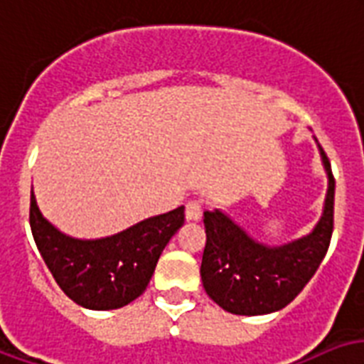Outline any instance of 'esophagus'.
Segmentation results:
<instances>
[{
  "mask_svg": "<svg viewBox=\"0 0 364 364\" xmlns=\"http://www.w3.org/2000/svg\"><path fill=\"white\" fill-rule=\"evenodd\" d=\"M203 215V205L198 199H192L186 203V220H192V223H198L199 218Z\"/></svg>",
  "mask_w": 364,
  "mask_h": 364,
  "instance_id": "1",
  "label": "esophagus"
}]
</instances>
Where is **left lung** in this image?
<instances>
[{"label":"left lung","instance_id":"8db88e82","mask_svg":"<svg viewBox=\"0 0 364 364\" xmlns=\"http://www.w3.org/2000/svg\"><path fill=\"white\" fill-rule=\"evenodd\" d=\"M316 146L328 188L321 218L305 236L269 245L250 236L220 209L205 211L207 244L199 270L201 282L207 296L232 315L257 316L280 311L299 296L321 267L334 230L336 182L326 153L318 141Z\"/></svg>","mask_w":364,"mask_h":364}]
</instances>
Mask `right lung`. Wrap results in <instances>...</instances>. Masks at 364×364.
<instances>
[{
	"label": "right lung",
	"instance_id": "add662e5",
	"mask_svg": "<svg viewBox=\"0 0 364 364\" xmlns=\"http://www.w3.org/2000/svg\"><path fill=\"white\" fill-rule=\"evenodd\" d=\"M184 224V205L144 218L105 237L68 236L43 217L30 190V228L59 288L80 307L120 309L144 294L171 237Z\"/></svg>",
	"mask_w": 364,
	"mask_h": 364
}]
</instances>
